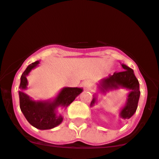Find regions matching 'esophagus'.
<instances>
[{"label":"esophagus","instance_id":"1","mask_svg":"<svg viewBox=\"0 0 159 159\" xmlns=\"http://www.w3.org/2000/svg\"><path fill=\"white\" fill-rule=\"evenodd\" d=\"M82 85H83L84 88V90H88L89 89H90V82H89L88 81H84V82L82 83Z\"/></svg>","mask_w":159,"mask_h":159}]
</instances>
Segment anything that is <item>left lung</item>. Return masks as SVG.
I'll use <instances>...</instances> for the list:
<instances>
[{
  "label": "left lung",
  "mask_w": 159,
  "mask_h": 159,
  "mask_svg": "<svg viewBox=\"0 0 159 159\" xmlns=\"http://www.w3.org/2000/svg\"><path fill=\"white\" fill-rule=\"evenodd\" d=\"M124 71L121 72H115L112 75L100 80L97 87L101 93L106 94L107 92L118 89H126L129 90L125 104L119 111V116L123 119H129L136 112L138 106V102L140 95L139 84L137 78L134 75V70L125 64H121ZM93 98L90 102V106L93 107L97 102L96 94L93 96Z\"/></svg>",
  "instance_id": "left-lung-1"
}]
</instances>
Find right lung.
Masks as SVG:
<instances>
[{
    "label": "right lung",
    "mask_w": 159,
    "mask_h": 159,
    "mask_svg": "<svg viewBox=\"0 0 159 159\" xmlns=\"http://www.w3.org/2000/svg\"><path fill=\"white\" fill-rule=\"evenodd\" d=\"M40 61L33 62L26 68L20 78V106L22 112L30 125L39 130H49L58 126L63 121L62 114L58 115V109H66L83 91L81 88H63L53 99L34 100L25 93L27 89V76L35 69Z\"/></svg>",
    "instance_id": "obj_1"
}]
</instances>
